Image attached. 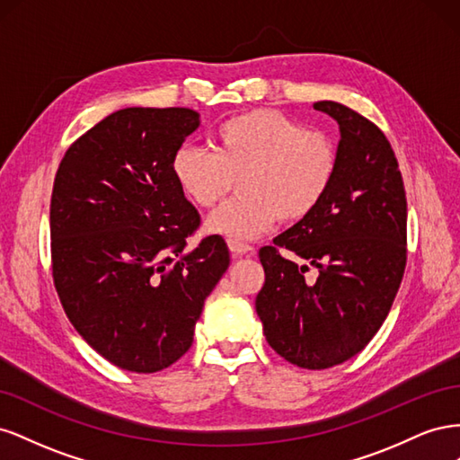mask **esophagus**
Listing matches in <instances>:
<instances>
[{
    "label": "esophagus",
    "mask_w": 460,
    "mask_h": 460,
    "mask_svg": "<svg viewBox=\"0 0 460 460\" xmlns=\"http://www.w3.org/2000/svg\"><path fill=\"white\" fill-rule=\"evenodd\" d=\"M228 247H230V253L238 259V257H243V255H252L253 253V247L247 245V243H238V242H228Z\"/></svg>",
    "instance_id": "1"
}]
</instances>
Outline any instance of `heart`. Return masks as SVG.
I'll list each match as a JSON object with an SVG mask.
<instances>
[{
	"label": "heart",
	"mask_w": 460,
	"mask_h": 460,
	"mask_svg": "<svg viewBox=\"0 0 460 460\" xmlns=\"http://www.w3.org/2000/svg\"><path fill=\"white\" fill-rule=\"evenodd\" d=\"M336 142L280 111L255 109L222 122L213 153L184 146L171 163L180 193L198 208H213L238 182L242 196L207 218L205 230L228 242H252L278 218L296 225L328 196L338 174Z\"/></svg>",
	"instance_id": "1"
}]
</instances>
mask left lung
I'll list each match as a JSON object with an SVG mask.
<instances>
[{"label": "left lung", "instance_id": "8db88e82", "mask_svg": "<svg viewBox=\"0 0 460 460\" xmlns=\"http://www.w3.org/2000/svg\"><path fill=\"white\" fill-rule=\"evenodd\" d=\"M313 107L340 124L338 174L309 218L261 247L255 309L278 355L323 370L363 351L392 309L407 264V198L392 144L372 120L336 102ZM296 258L319 269L313 285L304 282L310 263Z\"/></svg>", "mask_w": 460, "mask_h": 460}]
</instances>
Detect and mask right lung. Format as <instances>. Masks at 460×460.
Segmentation results:
<instances>
[{
  "instance_id": "right-lung-1",
  "label": "right lung",
  "mask_w": 460,
  "mask_h": 460,
  "mask_svg": "<svg viewBox=\"0 0 460 460\" xmlns=\"http://www.w3.org/2000/svg\"><path fill=\"white\" fill-rule=\"evenodd\" d=\"M198 127L186 107L120 109L82 134L55 174V289L80 336L122 370L176 363L230 264L220 235L186 249L201 218L171 163Z\"/></svg>"
}]
</instances>
